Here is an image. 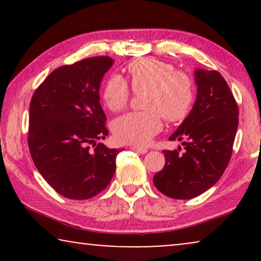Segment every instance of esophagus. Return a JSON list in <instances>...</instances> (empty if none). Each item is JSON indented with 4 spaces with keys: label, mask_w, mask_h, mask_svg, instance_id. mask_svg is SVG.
I'll list each match as a JSON object with an SVG mask.
<instances>
[{
    "label": "esophagus",
    "mask_w": 261,
    "mask_h": 261,
    "mask_svg": "<svg viewBox=\"0 0 261 261\" xmlns=\"http://www.w3.org/2000/svg\"><path fill=\"white\" fill-rule=\"evenodd\" d=\"M133 151H135L137 153H140V154H145V153H147L148 149L147 148H144V147H135V146H132L130 147Z\"/></svg>",
    "instance_id": "34e87169"
}]
</instances>
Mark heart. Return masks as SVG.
<instances>
[{"mask_svg": "<svg viewBox=\"0 0 261 261\" xmlns=\"http://www.w3.org/2000/svg\"><path fill=\"white\" fill-rule=\"evenodd\" d=\"M127 73L134 91L146 90L145 110L115 120L113 132L120 142L146 146L162 130L163 116L170 123L181 122L189 116L195 102V84L189 74L156 58L133 60L127 65ZM129 97V87L121 76L114 74L103 85V102L112 112L126 108Z\"/></svg>", "mask_w": 261, "mask_h": 261, "instance_id": "1", "label": "heart"}]
</instances>
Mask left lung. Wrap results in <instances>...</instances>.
Returning a JSON list of instances; mask_svg holds the SVG:
<instances>
[{
	"mask_svg": "<svg viewBox=\"0 0 261 261\" xmlns=\"http://www.w3.org/2000/svg\"><path fill=\"white\" fill-rule=\"evenodd\" d=\"M197 98L189 116L170 137L183 141L164 149L165 165L153 177L167 197L190 199L208 190L229 164L239 123V108L227 82L217 71L196 70Z\"/></svg>",
	"mask_w": 261,
	"mask_h": 261,
	"instance_id": "left-lung-1",
	"label": "left lung"
}]
</instances>
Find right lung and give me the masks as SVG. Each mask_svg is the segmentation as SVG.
<instances>
[{
	"instance_id": "obj_1",
	"label": "right lung",
	"mask_w": 261,
	"mask_h": 261,
	"mask_svg": "<svg viewBox=\"0 0 261 261\" xmlns=\"http://www.w3.org/2000/svg\"><path fill=\"white\" fill-rule=\"evenodd\" d=\"M114 60L91 57L52 71L32 96L28 147L44 179L64 197L88 199L105 190L121 149L97 144L109 134L99 85Z\"/></svg>"
}]
</instances>
